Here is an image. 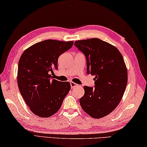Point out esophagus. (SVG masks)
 <instances>
[{
	"label": "esophagus",
	"mask_w": 147,
	"mask_h": 147,
	"mask_svg": "<svg viewBox=\"0 0 147 147\" xmlns=\"http://www.w3.org/2000/svg\"><path fill=\"white\" fill-rule=\"evenodd\" d=\"M70 86H71V88L73 89L74 88H75V87L77 86V84L75 83V82H70Z\"/></svg>",
	"instance_id": "34e87169"
}]
</instances>
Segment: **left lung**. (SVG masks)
Segmentation results:
<instances>
[{
  "mask_svg": "<svg viewBox=\"0 0 147 147\" xmlns=\"http://www.w3.org/2000/svg\"><path fill=\"white\" fill-rule=\"evenodd\" d=\"M74 45L85 55L87 74L95 76L94 87H84L80 106L92 117H103L114 110L126 88L123 57L115 46L97 38L77 40Z\"/></svg>",
  "mask_w": 147,
  "mask_h": 147,
  "instance_id": "left-lung-1",
  "label": "left lung"
}]
</instances>
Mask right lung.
Returning <instances> with one entry per match:
<instances>
[{
    "instance_id": "add662e5",
    "label": "right lung",
    "mask_w": 147,
    "mask_h": 147,
    "mask_svg": "<svg viewBox=\"0 0 147 147\" xmlns=\"http://www.w3.org/2000/svg\"><path fill=\"white\" fill-rule=\"evenodd\" d=\"M73 44V41L43 40L26 49L20 59L19 90L31 111L40 117H49L58 112L70 90L69 82L52 79L51 74L58 69L59 56Z\"/></svg>"
}]
</instances>
